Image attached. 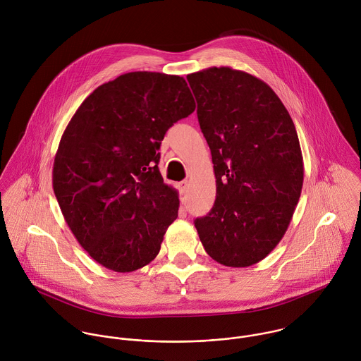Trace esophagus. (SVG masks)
I'll use <instances>...</instances> for the list:
<instances>
[{"instance_id": "obj_1", "label": "esophagus", "mask_w": 361, "mask_h": 361, "mask_svg": "<svg viewBox=\"0 0 361 361\" xmlns=\"http://www.w3.org/2000/svg\"><path fill=\"white\" fill-rule=\"evenodd\" d=\"M188 188H189V182L188 180H182V182L178 183V189H179L180 195H185L188 192Z\"/></svg>"}]
</instances>
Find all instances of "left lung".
<instances>
[{
    "instance_id": "8db88e82",
    "label": "left lung",
    "mask_w": 361,
    "mask_h": 361,
    "mask_svg": "<svg viewBox=\"0 0 361 361\" xmlns=\"http://www.w3.org/2000/svg\"><path fill=\"white\" fill-rule=\"evenodd\" d=\"M200 129L209 146L216 199L195 226L207 255L249 267L283 238L303 188L295 123L275 92L229 66L188 75Z\"/></svg>"
}]
</instances>
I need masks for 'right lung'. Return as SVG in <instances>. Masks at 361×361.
Segmentation results:
<instances>
[{
    "mask_svg": "<svg viewBox=\"0 0 361 361\" xmlns=\"http://www.w3.org/2000/svg\"><path fill=\"white\" fill-rule=\"evenodd\" d=\"M195 108L183 78L129 72L99 86L69 121L52 188L72 233L105 268L132 272L158 255L179 209L158 150L166 130Z\"/></svg>",
    "mask_w": 361,
    "mask_h": 361,
    "instance_id": "obj_1",
    "label": "right lung"
}]
</instances>
